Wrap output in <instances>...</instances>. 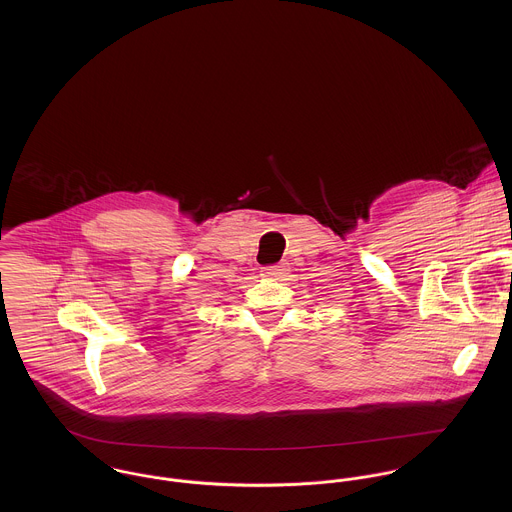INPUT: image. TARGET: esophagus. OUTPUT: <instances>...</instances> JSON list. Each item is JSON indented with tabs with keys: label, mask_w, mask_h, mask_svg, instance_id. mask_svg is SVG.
Masks as SVG:
<instances>
[{
	"label": "esophagus",
	"mask_w": 512,
	"mask_h": 512,
	"mask_svg": "<svg viewBox=\"0 0 512 512\" xmlns=\"http://www.w3.org/2000/svg\"><path fill=\"white\" fill-rule=\"evenodd\" d=\"M286 274H288V266H286V264H276V266H266V268H262V276H264V278L282 280Z\"/></svg>",
	"instance_id": "34e87169"
}]
</instances>
